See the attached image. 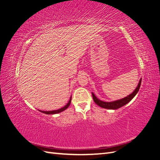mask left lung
Instances as JSON below:
<instances>
[{
	"instance_id": "8db88e82",
	"label": "left lung",
	"mask_w": 160,
	"mask_h": 160,
	"mask_svg": "<svg viewBox=\"0 0 160 160\" xmlns=\"http://www.w3.org/2000/svg\"><path fill=\"white\" fill-rule=\"evenodd\" d=\"M141 83H142V79L139 80L138 87L136 88V89L133 91L132 93H131L128 96L125 97V98L117 100V101H111V102H105V101H102L99 100L98 98H96V96L94 95L93 93H92V96H93V101H95V103L97 105H98L99 107L105 108V109H117L123 107V106H124L125 105H126L134 98L135 95L138 93V92L140 88V85H141Z\"/></svg>"
}]
</instances>
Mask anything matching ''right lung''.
<instances>
[{"instance_id": "add662e5", "label": "right lung", "mask_w": 160, "mask_h": 160, "mask_svg": "<svg viewBox=\"0 0 160 160\" xmlns=\"http://www.w3.org/2000/svg\"><path fill=\"white\" fill-rule=\"evenodd\" d=\"M71 98H70V99H69V102H68V103H67L65 107H63V108H61V109H57V110H54V111H41V110H39L41 112H42V113H45V114H56V113H61V112H62V111H63L64 110H65L66 109H67L68 108V107L70 105V104H71Z\"/></svg>"}]
</instances>
